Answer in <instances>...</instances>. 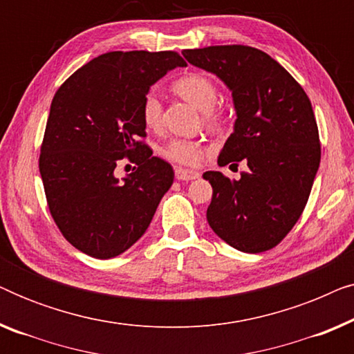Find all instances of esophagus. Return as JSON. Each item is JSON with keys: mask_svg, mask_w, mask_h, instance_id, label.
Returning a JSON list of instances; mask_svg holds the SVG:
<instances>
[{"mask_svg": "<svg viewBox=\"0 0 354 354\" xmlns=\"http://www.w3.org/2000/svg\"><path fill=\"white\" fill-rule=\"evenodd\" d=\"M198 177H200V174H198L196 171H190V169H182V167L176 169L177 180L190 182V180H195V178H198Z\"/></svg>", "mask_w": 354, "mask_h": 354, "instance_id": "obj_1", "label": "esophagus"}]
</instances>
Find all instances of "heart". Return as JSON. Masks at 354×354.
Returning a JSON list of instances; mask_svg holds the SVG:
<instances>
[{"instance_id": "obj_1", "label": "heart", "mask_w": 354, "mask_h": 354, "mask_svg": "<svg viewBox=\"0 0 354 354\" xmlns=\"http://www.w3.org/2000/svg\"><path fill=\"white\" fill-rule=\"evenodd\" d=\"M174 93H177L187 103L195 106L205 113V118L209 124H217L222 120V111L214 108L217 96V86L209 77L198 72H190L178 77L172 84ZM162 106L156 95H148L142 103V119L148 129L156 130L161 127ZM205 147L190 140H171L162 149L164 158L169 161L183 164V166H196L203 159Z\"/></svg>"}]
</instances>
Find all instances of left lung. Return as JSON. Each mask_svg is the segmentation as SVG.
<instances>
[{
    "label": "left lung",
    "mask_w": 354,
    "mask_h": 354,
    "mask_svg": "<svg viewBox=\"0 0 354 354\" xmlns=\"http://www.w3.org/2000/svg\"><path fill=\"white\" fill-rule=\"evenodd\" d=\"M190 64L229 86L236 120L219 154V166L246 162L239 180L207 171L211 229L245 253L282 241L306 206L321 162L311 101L301 85L264 51L222 45L182 51Z\"/></svg>",
    "instance_id": "8db88e82"
}]
</instances>
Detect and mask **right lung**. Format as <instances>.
I'll return each mask as SVG.
<instances>
[{
	"mask_svg": "<svg viewBox=\"0 0 354 354\" xmlns=\"http://www.w3.org/2000/svg\"><path fill=\"white\" fill-rule=\"evenodd\" d=\"M187 62L176 51H111L77 69L51 101L40 149L48 207L72 246L98 259L129 250L151 222L174 169L143 142L142 103ZM127 158L136 172L119 181Z\"/></svg>",
	"mask_w": 354,
	"mask_h": 354,
	"instance_id": "add662e5",
	"label": "right lung"
}]
</instances>
